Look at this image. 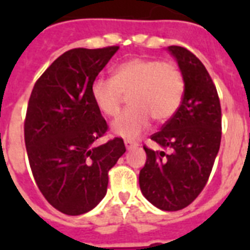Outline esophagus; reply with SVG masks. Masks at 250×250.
Instances as JSON below:
<instances>
[{
  "label": "esophagus",
  "mask_w": 250,
  "mask_h": 250,
  "mask_svg": "<svg viewBox=\"0 0 250 250\" xmlns=\"http://www.w3.org/2000/svg\"><path fill=\"white\" fill-rule=\"evenodd\" d=\"M125 148H127V149H132V148H136L139 144H137L136 141L129 140V139H127V140H125Z\"/></svg>",
  "instance_id": "esophagus-1"
}]
</instances>
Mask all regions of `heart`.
Returning <instances> with one entry per match:
<instances>
[{
  "instance_id": "b5f03b06",
  "label": "heart",
  "mask_w": 250,
  "mask_h": 250,
  "mask_svg": "<svg viewBox=\"0 0 250 250\" xmlns=\"http://www.w3.org/2000/svg\"><path fill=\"white\" fill-rule=\"evenodd\" d=\"M186 80L172 62L133 57L114 68L113 78L97 76L90 84V96L102 114L115 117L125 93L131 105L114 121L113 131L135 139L148 128L152 119L167 122L182 105Z\"/></svg>"
}]
</instances>
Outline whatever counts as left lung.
Segmentation results:
<instances>
[{
    "label": "left lung",
    "mask_w": 250,
    "mask_h": 250,
    "mask_svg": "<svg viewBox=\"0 0 250 250\" xmlns=\"http://www.w3.org/2000/svg\"><path fill=\"white\" fill-rule=\"evenodd\" d=\"M186 80L182 105L144 145L146 164L139 183L145 198L158 209L178 211L197 198L209 180L221 146L222 110L217 88L202 62L183 46H168Z\"/></svg>",
    "instance_id": "left-lung-1"
}]
</instances>
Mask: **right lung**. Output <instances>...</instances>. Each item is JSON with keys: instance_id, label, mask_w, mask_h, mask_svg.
Returning a JSON list of instances; mask_svg holds the SVG:
<instances>
[{"instance_id": "obj_1", "label": "right lung", "mask_w": 250, "mask_h": 250, "mask_svg": "<svg viewBox=\"0 0 250 250\" xmlns=\"http://www.w3.org/2000/svg\"><path fill=\"white\" fill-rule=\"evenodd\" d=\"M118 49L67 50L37 79L29 97L24 143L33 179L46 201L67 215L101 201L109 170L125 152L122 137L94 145L109 125L90 96V84Z\"/></svg>"}]
</instances>
